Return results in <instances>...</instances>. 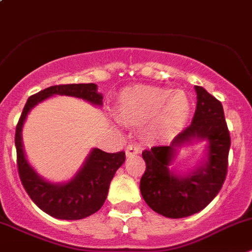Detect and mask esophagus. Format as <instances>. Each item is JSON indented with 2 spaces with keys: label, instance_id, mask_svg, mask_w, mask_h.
<instances>
[{
  "label": "esophagus",
  "instance_id": "1",
  "mask_svg": "<svg viewBox=\"0 0 252 252\" xmlns=\"http://www.w3.org/2000/svg\"><path fill=\"white\" fill-rule=\"evenodd\" d=\"M138 153H140V148L135 144H129L126 148V157H133V155H137Z\"/></svg>",
  "mask_w": 252,
  "mask_h": 252
}]
</instances>
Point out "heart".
I'll return each instance as SVG.
<instances>
[{"label": "heart", "instance_id": "1", "mask_svg": "<svg viewBox=\"0 0 252 252\" xmlns=\"http://www.w3.org/2000/svg\"><path fill=\"white\" fill-rule=\"evenodd\" d=\"M191 102L184 91L154 86L124 89L119 97V113L126 119H148V130L154 138L168 139L184 128L189 119Z\"/></svg>", "mask_w": 252, "mask_h": 252}]
</instances>
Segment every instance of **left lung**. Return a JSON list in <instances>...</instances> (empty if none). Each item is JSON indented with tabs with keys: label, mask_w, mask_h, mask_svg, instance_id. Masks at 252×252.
<instances>
[{
	"label": "left lung",
	"mask_w": 252,
	"mask_h": 252,
	"mask_svg": "<svg viewBox=\"0 0 252 252\" xmlns=\"http://www.w3.org/2000/svg\"><path fill=\"white\" fill-rule=\"evenodd\" d=\"M195 92L197 100L191 124L170 145L154 147L142 154L147 164L140 179L143 199L155 213L170 219L203 210L226 178L231 142L222 104L203 87L195 86ZM197 141L207 142L203 159L184 173L171 169L177 150Z\"/></svg>",
	"instance_id": "8db88e82"
}]
</instances>
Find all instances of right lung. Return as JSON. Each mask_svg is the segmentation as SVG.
<instances>
[{
  "label": "right lung",
  "instance_id": "right-lung-1",
  "mask_svg": "<svg viewBox=\"0 0 252 252\" xmlns=\"http://www.w3.org/2000/svg\"><path fill=\"white\" fill-rule=\"evenodd\" d=\"M97 84L52 86L28 98L16 126L15 144L21 182L27 194L41 210L62 220H79L97 213L107 199L115 171L126 161V153H105L93 148L76 175L64 183H52L42 178L28 163L22 142V128L28 113L44 99L53 95H68L83 99L97 107L103 105Z\"/></svg>",
  "mask_w": 252,
  "mask_h": 252
}]
</instances>
